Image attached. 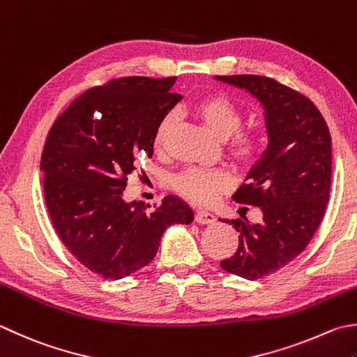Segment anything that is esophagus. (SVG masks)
Wrapping results in <instances>:
<instances>
[{
	"instance_id": "34e87169",
	"label": "esophagus",
	"mask_w": 357,
	"mask_h": 357,
	"mask_svg": "<svg viewBox=\"0 0 357 357\" xmlns=\"http://www.w3.org/2000/svg\"><path fill=\"white\" fill-rule=\"evenodd\" d=\"M195 221L199 222V225H212V222L216 221L215 215L211 212H206V211H198L195 213Z\"/></svg>"
}]
</instances>
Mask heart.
I'll use <instances>...</instances> for the list:
<instances>
[{
    "label": "heart",
    "mask_w": 357,
    "mask_h": 357,
    "mask_svg": "<svg viewBox=\"0 0 357 357\" xmlns=\"http://www.w3.org/2000/svg\"><path fill=\"white\" fill-rule=\"evenodd\" d=\"M197 114L213 135L221 139L229 137V150L240 162H249L260 149V136L254 130H238L243 114L236 105L225 96H207L195 103ZM174 122V114H167L156 128L155 144L165 142L167 132ZM232 185V176L222 169H202L188 167L174 178V188L197 204H211L218 195Z\"/></svg>",
    "instance_id": "heart-1"
}]
</instances>
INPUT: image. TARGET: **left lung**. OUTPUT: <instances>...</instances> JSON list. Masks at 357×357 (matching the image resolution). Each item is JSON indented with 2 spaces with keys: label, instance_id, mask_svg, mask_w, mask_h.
<instances>
[{
  "label": "left lung",
  "instance_id": "1",
  "mask_svg": "<svg viewBox=\"0 0 357 357\" xmlns=\"http://www.w3.org/2000/svg\"><path fill=\"white\" fill-rule=\"evenodd\" d=\"M246 89L263 105L268 149L234 199L261 208L257 225L222 220L238 235V249L221 268L248 280L282 269L308 246L322 222L331 187V136L316 105L298 91L263 75H215Z\"/></svg>",
  "mask_w": 357,
  "mask_h": 357
}]
</instances>
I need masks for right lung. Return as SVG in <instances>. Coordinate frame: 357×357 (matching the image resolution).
Segmentation results:
<instances>
[{"mask_svg":"<svg viewBox=\"0 0 357 357\" xmlns=\"http://www.w3.org/2000/svg\"><path fill=\"white\" fill-rule=\"evenodd\" d=\"M174 80L122 77L91 88L46 137L40 170L55 232L83 266L108 280L146 266L167 227L193 221L173 195L153 212L122 197L137 156L151 158L158 125L183 99L172 93Z\"/></svg>","mask_w":357,"mask_h":357,"instance_id":"obj_1","label":"right lung"}]
</instances>
